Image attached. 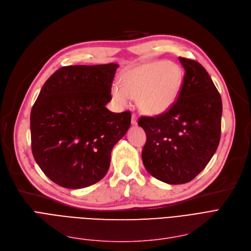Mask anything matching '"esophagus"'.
Listing matches in <instances>:
<instances>
[{
  "label": "esophagus",
  "mask_w": 251,
  "mask_h": 251,
  "mask_svg": "<svg viewBox=\"0 0 251 251\" xmlns=\"http://www.w3.org/2000/svg\"><path fill=\"white\" fill-rule=\"evenodd\" d=\"M130 122H132L133 126H137V124H138V117H137V115L135 113L132 114V121H130Z\"/></svg>",
  "instance_id": "34e87169"
}]
</instances>
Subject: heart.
Here are the masks:
<instances>
[{"label": "heart", "instance_id": "1", "mask_svg": "<svg viewBox=\"0 0 251 251\" xmlns=\"http://www.w3.org/2000/svg\"><path fill=\"white\" fill-rule=\"evenodd\" d=\"M184 81L182 68L174 62H148L126 70L121 87L112 88L113 100L122 107L137 98L140 110L148 115L168 112L175 105Z\"/></svg>", "mask_w": 251, "mask_h": 251}]
</instances>
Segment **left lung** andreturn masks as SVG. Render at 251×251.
<instances>
[{"label":"left lung","mask_w":251,"mask_h":251,"mask_svg":"<svg viewBox=\"0 0 251 251\" xmlns=\"http://www.w3.org/2000/svg\"><path fill=\"white\" fill-rule=\"evenodd\" d=\"M184 81L175 105L156 116H141L146 133L142 159L147 172L171 185L185 184L203 171L221 139L223 105L219 91L205 68L178 57Z\"/></svg>","instance_id":"1"}]
</instances>
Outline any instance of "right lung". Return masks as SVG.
I'll use <instances>...</instances> for the list:
<instances>
[{
    "label": "right lung",
    "instance_id": "add662e5",
    "mask_svg": "<svg viewBox=\"0 0 251 251\" xmlns=\"http://www.w3.org/2000/svg\"><path fill=\"white\" fill-rule=\"evenodd\" d=\"M118 64L64 66L48 78L30 113L31 150L55 184L80 189L108 172L112 148L130 126V112L106 108Z\"/></svg>",
    "mask_w": 251,
    "mask_h": 251
}]
</instances>
